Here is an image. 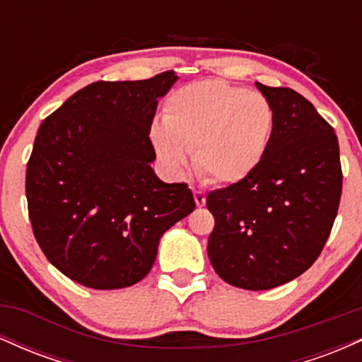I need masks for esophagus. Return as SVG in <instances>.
Instances as JSON below:
<instances>
[{
    "label": "esophagus",
    "instance_id": "34e87169",
    "mask_svg": "<svg viewBox=\"0 0 362 362\" xmlns=\"http://www.w3.org/2000/svg\"><path fill=\"white\" fill-rule=\"evenodd\" d=\"M194 199H195V204L197 206L206 204V194L201 192V190H194Z\"/></svg>",
    "mask_w": 362,
    "mask_h": 362
}]
</instances>
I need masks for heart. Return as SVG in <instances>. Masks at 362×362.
I'll use <instances>...</instances> for the list:
<instances>
[{"label": "heart", "instance_id": "obj_1", "mask_svg": "<svg viewBox=\"0 0 362 362\" xmlns=\"http://www.w3.org/2000/svg\"><path fill=\"white\" fill-rule=\"evenodd\" d=\"M276 115L264 95L221 80L195 81L165 100L149 131L161 163L182 173L194 149L195 170L214 184L247 180L271 144Z\"/></svg>", "mask_w": 362, "mask_h": 362}]
</instances>
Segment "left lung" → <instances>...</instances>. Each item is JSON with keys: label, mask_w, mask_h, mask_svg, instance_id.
<instances>
[{"label": "left lung", "mask_w": 362, "mask_h": 362, "mask_svg": "<svg viewBox=\"0 0 362 362\" xmlns=\"http://www.w3.org/2000/svg\"><path fill=\"white\" fill-rule=\"evenodd\" d=\"M276 124L267 155L247 180L213 190L207 255L228 284L272 289L318 259L342 194L334 127L300 93L255 83Z\"/></svg>", "instance_id": "obj_1"}]
</instances>
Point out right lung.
<instances>
[{
	"instance_id": "1",
	"label": "right lung",
	"mask_w": 362,
	"mask_h": 362,
	"mask_svg": "<svg viewBox=\"0 0 362 362\" xmlns=\"http://www.w3.org/2000/svg\"><path fill=\"white\" fill-rule=\"evenodd\" d=\"M178 80L97 81L40 124L27 163L28 216L57 271L120 289L151 271L165 231L195 209L187 184H165L149 139L158 100Z\"/></svg>"
}]
</instances>
